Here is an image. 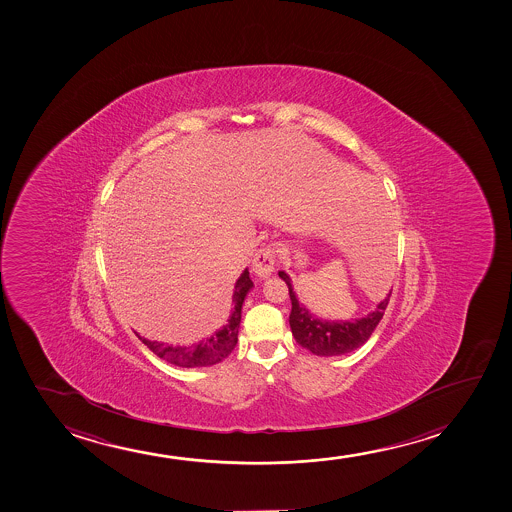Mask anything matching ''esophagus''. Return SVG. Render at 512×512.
I'll use <instances>...</instances> for the list:
<instances>
[{"instance_id": "obj_1", "label": "esophagus", "mask_w": 512, "mask_h": 512, "mask_svg": "<svg viewBox=\"0 0 512 512\" xmlns=\"http://www.w3.org/2000/svg\"><path fill=\"white\" fill-rule=\"evenodd\" d=\"M253 273L260 280H266L274 273V250L271 246L260 248L253 257Z\"/></svg>"}]
</instances>
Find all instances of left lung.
<instances>
[{
	"mask_svg": "<svg viewBox=\"0 0 512 512\" xmlns=\"http://www.w3.org/2000/svg\"><path fill=\"white\" fill-rule=\"evenodd\" d=\"M374 243H376V231H374ZM374 248V255L383 253V246ZM281 280L287 283L288 294L292 301V313H290V329L294 334L295 341L301 344L302 348L311 351L318 357H339L346 355L350 351L357 350L362 344L367 343L374 329L378 327L381 318L385 315L386 306L390 301L392 290L388 292L383 301L378 302V306L371 313H367L364 318H355V320H323L313 315L295 295L292 280L285 271H280Z\"/></svg>",
	"mask_w": 512,
	"mask_h": 512,
	"instance_id": "1",
	"label": "left lung"
}]
</instances>
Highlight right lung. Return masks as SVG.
I'll return each instance as SVG.
<instances>
[{
    "label": "right lung",
    "mask_w": 512,
    "mask_h": 512,
    "mask_svg": "<svg viewBox=\"0 0 512 512\" xmlns=\"http://www.w3.org/2000/svg\"><path fill=\"white\" fill-rule=\"evenodd\" d=\"M252 288V278H250L248 269H245L234 285L229 320L215 334L204 337L199 343L189 344V346H180V344L173 346V344L159 343V341H148L145 337H140V339L147 344L150 350L154 351L157 357L166 360L168 364L176 365V367L194 369V367H210V365L218 364L224 358L229 357L231 351L236 348L239 323H241V309H243L246 295Z\"/></svg>",
    "instance_id": "right-lung-1"
}]
</instances>
